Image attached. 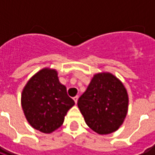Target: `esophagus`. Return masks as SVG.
Listing matches in <instances>:
<instances>
[{
  "mask_svg": "<svg viewBox=\"0 0 155 155\" xmlns=\"http://www.w3.org/2000/svg\"><path fill=\"white\" fill-rule=\"evenodd\" d=\"M78 98H79V97H78V96H75V97H73V100H74V101H75V104L77 103V101H78Z\"/></svg>",
  "mask_w": 155,
  "mask_h": 155,
  "instance_id": "obj_1",
  "label": "esophagus"
}]
</instances>
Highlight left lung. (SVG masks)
Returning <instances> with one entry per match:
<instances>
[{
    "label": "left lung",
    "mask_w": 155,
    "mask_h": 155,
    "mask_svg": "<svg viewBox=\"0 0 155 155\" xmlns=\"http://www.w3.org/2000/svg\"><path fill=\"white\" fill-rule=\"evenodd\" d=\"M128 104L122 83L111 73L103 72L93 76L77 104L88 127L99 134H108L122 125Z\"/></svg>",
    "instance_id": "left-lung-1"
}]
</instances>
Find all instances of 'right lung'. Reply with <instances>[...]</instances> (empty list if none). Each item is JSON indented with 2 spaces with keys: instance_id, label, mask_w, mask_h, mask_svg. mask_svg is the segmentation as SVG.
Here are the masks:
<instances>
[{
  "instance_id": "add662e5",
  "label": "right lung",
  "mask_w": 155,
  "mask_h": 155,
  "mask_svg": "<svg viewBox=\"0 0 155 155\" xmlns=\"http://www.w3.org/2000/svg\"><path fill=\"white\" fill-rule=\"evenodd\" d=\"M75 102L58 81L54 69L44 68L30 78L21 93V106L28 122L35 130L51 134L63 125Z\"/></svg>"
}]
</instances>
